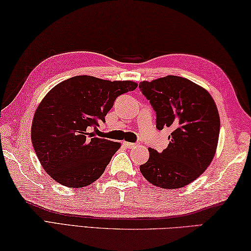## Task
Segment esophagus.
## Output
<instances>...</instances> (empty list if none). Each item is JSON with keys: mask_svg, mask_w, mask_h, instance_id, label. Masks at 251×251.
<instances>
[{"mask_svg": "<svg viewBox=\"0 0 251 251\" xmlns=\"http://www.w3.org/2000/svg\"><path fill=\"white\" fill-rule=\"evenodd\" d=\"M124 146H125L126 148L131 149V148H135L136 146H137V144H135V143H128V141H125V143H124Z\"/></svg>", "mask_w": 251, "mask_h": 251, "instance_id": "1", "label": "esophagus"}]
</instances>
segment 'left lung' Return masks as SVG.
Instances as JSON below:
<instances>
[{
  "instance_id": "obj_1",
  "label": "left lung",
  "mask_w": 251,
  "mask_h": 251,
  "mask_svg": "<svg viewBox=\"0 0 251 251\" xmlns=\"http://www.w3.org/2000/svg\"><path fill=\"white\" fill-rule=\"evenodd\" d=\"M139 88L156 111L157 129L172 130L165 150L148 149L141 175L158 188H183L197 180L215 156L221 127L216 104L206 90L182 76L143 81Z\"/></svg>"
}]
</instances>
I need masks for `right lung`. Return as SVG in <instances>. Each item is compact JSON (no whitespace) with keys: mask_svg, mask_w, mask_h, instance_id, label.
<instances>
[{"mask_svg":"<svg viewBox=\"0 0 251 251\" xmlns=\"http://www.w3.org/2000/svg\"><path fill=\"white\" fill-rule=\"evenodd\" d=\"M137 88L134 81L76 75L49 91L34 114L31 143L52 179L68 188H84L103 175L120 143L94 137L118 95Z\"/></svg>","mask_w":251,"mask_h":251,"instance_id":"1","label":"right lung"}]
</instances>
